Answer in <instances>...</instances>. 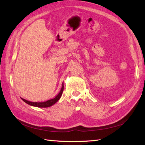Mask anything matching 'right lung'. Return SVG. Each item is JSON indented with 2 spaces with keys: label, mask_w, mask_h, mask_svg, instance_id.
Masks as SVG:
<instances>
[{
  "label": "right lung",
  "mask_w": 145,
  "mask_h": 145,
  "mask_svg": "<svg viewBox=\"0 0 145 145\" xmlns=\"http://www.w3.org/2000/svg\"><path fill=\"white\" fill-rule=\"evenodd\" d=\"M63 88H64V87H63V83L62 87H61V88L59 92V93H58L55 98H52V99H50V100H48L46 101H44V102H32V101L26 100L25 99H24V98H22V100L24 102H25L26 103L29 105H30V106L39 107V108L49 107V106L54 105L55 103H57V101L59 100V99L61 96V95H62L63 91Z\"/></svg>",
  "instance_id": "add662e5"
}]
</instances>
